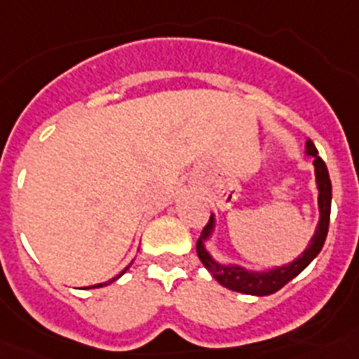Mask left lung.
Segmentation results:
<instances>
[{
    "mask_svg": "<svg viewBox=\"0 0 359 359\" xmlns=\"http://www.w3.org/2000/svg\"><path fill=\"white\" fill-rule=\"evenodd\" d=\"M306 154L313 156V167H315V182L316 190H318V224L315 228V233L311 237L309 244L306 246L297 259H293L287 264L273 266V268L266 269H248L244 266L237 264V262H219L217 259L212 257L208 252L207 243L212 239L215 230V215H210V223L205 226L201 237L196 244V252H198L199 261L203 266L212 273V277L221 284V286L228 287L231 291L244 294H253V297H266L280 287H284L291 278L297 277L298 273H302L304 269L313 262L316 255L322 252L325 237H327L329 230V217H331V199H332V187L331 177H329V170L323 163L322 158L318 156L315 144L311 140L306 142Z\"/></svg>",
    "mask_w": 359,
    "mask_h": 359,
    "instance_id": "obj_1",
    "label": "left lung"
}]
</instances>
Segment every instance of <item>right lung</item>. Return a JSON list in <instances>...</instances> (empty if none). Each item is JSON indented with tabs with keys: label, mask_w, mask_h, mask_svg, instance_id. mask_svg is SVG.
I'll use <instances>...</instances> for the list:
<instances>
[{
	"label": "right lung",
	"mask_w": 359,
	"mask_h": 359,
	"mask_svg": "<svg viewBox=\"0 0 359 359\" xmlns=\"http://www.w3.org/2000/svg\"><path fill=\"white\" fill-rule=\"evenodd\" d=\"M131 264H133V262H131ZM131 264H129L128 268H126V269H122V271H120V275H116V277H113V278H111V280H107V282H100V284H95V286H88V287H84V290H95V287H102V286H107V284H111V282H115L116 278H120V277H122V275L126 273V271H128L129 268H131Z\"/></svg>",
	"instance_id": "1"
}]
</instances>
